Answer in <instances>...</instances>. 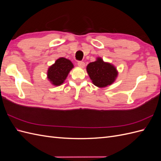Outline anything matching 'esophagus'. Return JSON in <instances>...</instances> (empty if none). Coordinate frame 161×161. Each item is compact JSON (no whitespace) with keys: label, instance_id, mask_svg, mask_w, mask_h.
Returning a JSON list of instances; mask_svg holds the SVG:
<instances>
[{"label":"esophagus","instance_id":"1","mask_svg":"<svg viewBox=\"0 0 161 161\" xmlns=\"http://www.w3.org/2000/svg\"><path fill=\"white\" fill-rule=\"evenodd\" d=\"M77 64H78V66H79L81 67V68H83V67H85V62H82V61H79V62H78Z\"/></svg>","mask_w":161,"mask_h":161}]
</instances>
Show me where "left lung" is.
<instances>
[{
    "label": "left lung",
    "instance_id": "1",
    "mask_svg": "<svg viewBox=\"0 0 161 161\" xmlns=\"http://www.w3.org/2000/svg\"><path fill=\"white\" fill-rule=\"evenodd\" d=\"M88 72L92 83L99 87H105L113 83L118 76L115 68L109 63L103 62L98 58L95 62L89 63L87 65Z\"/></svg>",
    "mask_w": 161,
    "mask_h": 161
}]
</instances>
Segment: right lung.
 <instances>
[{
    "label": "right lung",
    "instance_id": "right-lung-1",
    "mask_svg": "<svg viewBox=\"0 0 161 161\" xmlns=\"http://www.w3.org/2000/svg\"><path fill=\"white\" fill-rule=\"evenodd\" d=\"M72 68L73 64L69 60L60 58L48 69L47 79L53 85L59 86L64 82Z\"/></svg>",
    "mask_w": 161,
    "mask_h": 161
}]
</instances>
